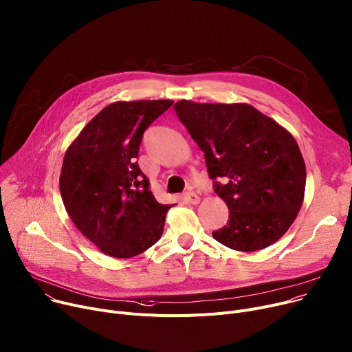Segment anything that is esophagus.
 <instances>
[{
	"instance_id": "obj_1",
	"label": "esophagus",
	"mask_w": 352,
	"mask_h": 352,
	"mask_svg": "<svg viewBox=\"0 0 352 352\" xmlns=\"http://www.w3.org/2000/svg\"><path fill=\"white\" fill-rule=\"evenodd\" d=\"M184 199H185L186 202L192 204V205H197V204L199 202V197H198L195 192H185V194H184Z\"/></svg>"
}]
</instances>
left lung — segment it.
Listing matches in <instances>:
<instances>
[{
    "instance_id": "obj_1",
    "label": "left lung",
    "mask_w": 352,
    "mask_h": 352,
    "mask_svg": "<svg viewBox=\"0 0 352 352\" xmlns=\"http://www.w3.org/2000/svg\"><path fill=\"white\" fill-rule=\"evenodd\" d=\"M178 120L204 153L215 192L229 209L219 243L254 252L282 238L297 218L306 191V164L294 137L246 103L174 104Z\"/></svg>"
}]
</instances>
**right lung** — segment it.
Instances as JSON below:
<instances>
[{"instance_id": "1", "label": "right lung", "mask_w": 352, "mask_h": 352, "mask_svg": "<svg viewBox=\"0 0 352 352\" xmlns=\"http://www.w3.org/2000/svg\"><path fill=\"white\" fill-rule=\"evenodd\" d=\"M173 100L114 102L65 153L59 188L66 212L103 253L127 259L162 235L167 210L155 201L137 155L143 133Z\"/></svg>"}]
</instances>
